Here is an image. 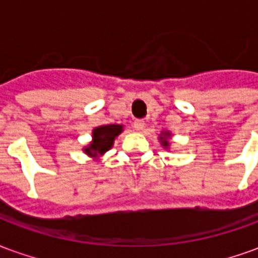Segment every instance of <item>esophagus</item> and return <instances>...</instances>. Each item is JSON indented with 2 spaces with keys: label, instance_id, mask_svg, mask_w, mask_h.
<instances>
[{
  "label": "esophagus",
  "instance_id": "obj_1",
  "mask_svg": "<svg viewBox=\"0 0 258 258\" xmlns=\"http://www.w3.org/2000/svg\"><path fill=\"white\" fill-rule=\"evenodd\" d=\"M134 128L137 130V131H142V130L145 128V121H144V120H135Z\"/></svg>",
  "mask_w": 258,
  "mask_h": 258
}]
</instances>
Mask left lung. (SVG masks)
<instances>
[{
  "instance_id": "8db88e82",
  "label": "left lung",
  "mask_w": 258,
  "mask_h": 258,
  "mask_svg": "<svg viewBox=\"0 0 258 258\" xmlns=\"http://www.w3.org/2000/svg\"><path fill=\"white\" fill-rule=\"evenodd\" d=\"M170 138H171V133L170 131H162L160 135H159V141H160V145L164 148V149H170Z\"/></svg>"
}]
</instances>
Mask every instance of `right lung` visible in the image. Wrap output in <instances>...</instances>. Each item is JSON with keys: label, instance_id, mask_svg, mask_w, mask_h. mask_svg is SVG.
Returning <instances> with one entry per match:
<instances>
[{"label": "right lung", "instance_id": "right-lung-1", "mask_svg": "<svg viewBox=\"0 0 258 258\" xmlns=\"http://www.w3.org/2000/svg\"><path fill=\"white\" fill-rule=\"evenodd\" d=\"M121 124H103L92 130V140L87 146L83 148L87 156L94 160H99L109 149H112L114 140L124 131Z\"/></svg>", "mask_w": 258, "mask_h": 258}]
</instances>
